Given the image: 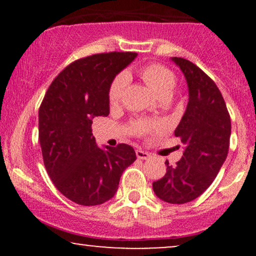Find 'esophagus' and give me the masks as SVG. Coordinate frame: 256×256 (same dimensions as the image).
<instances>
[{
	"mask_svg": "<svg viewBox=\"0 0 256 256\" xmlns=\"http://www.w3.org/2000/svg\"><path fill=\"white\" fill-rule=\"evenodd\" d=\"M136 157L138 160H149L150 158V154H148L146 152H143L141 149L136 150Z\"/></svg>",
	"mask_w": 256,
	"mask_h": 256,
	"instance_id": "1",
	"label": "esophagus"
}]
</instances>
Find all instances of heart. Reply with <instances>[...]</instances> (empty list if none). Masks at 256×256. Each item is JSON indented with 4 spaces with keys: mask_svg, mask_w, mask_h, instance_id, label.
<instances>
[{
    "mask_svg": "<svg viewBox=\"0 0 256 256\" xmlns=\"http://www.w3.org/2000/svg\"><path fill=\"white\" fill-rule=\"evenodd\" d=\"M140 76L152 88L155 90L160 99H169L174 90L177 85V76L174 73L162 64H149L140 71ZM129 82L128 73L121 72L112 80L110 88H108V102L110 106H115L120 102L126 90V86ZM132 129L142 135L144 132H150L158 129V124L155 122L138 121L132 124Z\"/></svg>",
    "mask_w": 256,
    "mask_h": 256,
    "instance_id": "b5f03b06",
    "label": "heart"
}]
</instances>
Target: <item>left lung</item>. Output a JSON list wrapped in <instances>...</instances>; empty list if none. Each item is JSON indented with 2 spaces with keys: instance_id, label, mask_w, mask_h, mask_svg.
<instances>
[{
  "instance_id": "left-lung-1",
  "label": "left lung",
  "mask_w": 256,
  "mask_h": 256,
  "mask_svg": "<svg viewBox=\"0 0 256 256\" xmlns=\"http://www.w3.org/2000/svg\"><path fill=\"white\" fill-rule=\"evenodd\" d=\"M172 60L184 73L188 102L174 136L185 146L183 156L154 182L155 194L170 204H184L199 197L214 180L230 148V118L225 100L216 82L184 58Z\"/></svg>"
}]
</instances>
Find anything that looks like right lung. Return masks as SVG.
Masks as SVG:
<instances>
[{"mask_svg": "<svg viewBox=\"0 0 256 256\" xmlns=\"http://www.w3.org/2000/svg\"><path fill=\"white\" fill-rule=\"evenodd\" d=\"M136 52H110L80 58L54 79L42 101L40 143L54 186L76 204L100 205L116 192L126 168L136 160L126 143L96 146L93 118L110 114L108 88Z\"/></svg>", "mask_w": 256, "mask_h": 256, "instance_id": "obj_1", "label": "right lung"}]
</instances>
